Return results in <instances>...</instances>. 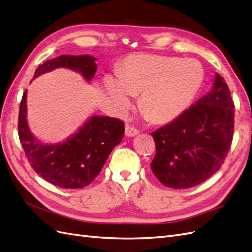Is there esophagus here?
<instances>
[{
	"label": "esophagus",
	"instance_id": "34e87169",
	"mask_svg": "<svg viewBox=\"0 0 252 252\" xmlns=\"http://www.w3.org/2000/svg\"><path fill=\"white\" fill-rule=\"evenodd\" d=\"M139 132H140L139 129L134 128V127L131 126V125L127 124V125L125 126V134H126L127 136H134V135L138 134Z\"/></svg>",
	"mask_w": 252,
	"mask_h": 252
}]
</instances>
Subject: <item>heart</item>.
Wrapping results in <instances>:
<instances>
[{
	"instance_id": "1",
	"label": "heart",
	"mask_w": 252,
	"mask_h": 252,
	"mask_svg": "<svg viewBox=\"0 0 252 252\" xmlns=\"http://www.w3.org/2000/svg\"><path fill=\"white\" fill-rule=\"evenodd\" d=\"M203 81V70L193 61L156 55H134L125 60L120 78L108 77L106 86L121 108L139 94L141 110L155 122L178 117L192 101Z\"/></svg>"
}]
</instances>
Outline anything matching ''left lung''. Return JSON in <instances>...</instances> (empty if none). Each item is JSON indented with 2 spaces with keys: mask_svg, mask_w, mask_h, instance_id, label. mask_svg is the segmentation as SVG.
<instances>
[{
  "mask_svg": "<svg viewBox=\"0 0 252 252\" xmlns=\"http://www.w3.org/2000/svg\"><path fill=\"white\" fill-rule=\"evenodd\" d=\"M234 127V104L227 83L216 73L208 94L154 131L156 156L151 170L166 187L201 184L224 164Z\"/></svg>",
  "mask_w": 252,
  "mask_h": 252,
  "instance_id": "obj_1",
  "label": "left lung"
}]
</instances>
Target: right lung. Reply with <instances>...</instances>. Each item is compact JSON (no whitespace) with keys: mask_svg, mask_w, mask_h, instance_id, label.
<instances>
[{"mask_svg":"<svg viewBox=\"0 0 252 252\" xmlns=\"http://www.w3.org/2000/svg\"><path fill=\"white\" fill-rule=\"evenodd\" d=\"M91 56H60L36 68L34 78L55 68L66 67L90 81L96 71ZM26 91L20 105L18 130L25 156L32 169L51 184L84 188L100 173L110 152L124 136V122L110 117H93L80 130L62 144L45 145L30 133L26 120Z\"/></svg>","mask_w":252,"mask_h":252,"instance_id":"add662e5","label":"right lung"}]
</instances>
